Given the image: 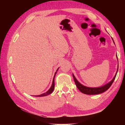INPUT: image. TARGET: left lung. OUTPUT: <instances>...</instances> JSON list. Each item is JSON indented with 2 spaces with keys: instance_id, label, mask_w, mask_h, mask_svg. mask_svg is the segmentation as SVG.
I'll return each instance as SVG.
<instances>
[{
  "instance_id": "1",
  "label": "left lung",
  "mask_w": 125,
  "mask_h": 125,
  "mask_svg": "<svg viewBox=\"0 0 125 125\" xmlns=\"http://www.w3.org/2000/svg\"><path fill=\"white\" fill-rule=\"evenodd\" d=\"M114 41V40H113ZM114 43H115V42L114 41ZM118 65L117 66V71H116V74L114 76V77L113 79H112L110 82H109L108 83H107L105 85L100 86V87H96V88H92V87H88V86H86L83 85V84H82L81 83H80L78 80L76 79V78L75 77L74 75L73 74V77L74 78V80L75 84L77 87L78 88V89H79L80 92H81L82 93L85 94H87V95H96V94H101V93H103L104 92H105L110 87L111 85H112V84L115 80L116 74H117V71H118Z\"/></svg>"
}]
</instances>
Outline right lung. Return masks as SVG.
<instances>
[{"mask_svg": "<svg viewBox=\"0 0 125 125\" xmlns=\"http://www.w3.org/2000/svg\"><path fill=\"white\" fill-rule=\"evenodd\" d=\"M59 69L58 68L57 69V71L56 72H55L54 73V77H53V81H52V85L51 86V88H50V89L48 90V91H47L46 93H43V94H40V95H34L33 96H37V97H41V96H47V95H50V94H51V93L53 92V90L54 89V77H55V75H56V73H57V72L58 71Z\"/></svg>", "mask_w": 125, "mask_h": 125, "instance_id": "1", "label": "right lung"}]
</instances>
